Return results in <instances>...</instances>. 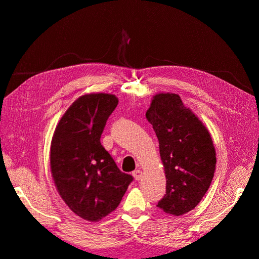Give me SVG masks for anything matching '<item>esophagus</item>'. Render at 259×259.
I'll use <instances>...</instances> for the list:
<instances>
[{
    "instance_id": "obj_1",
    "label": "esophagus",
    "mask_w": 259,
    "mask_h": 259,
    "mask_svg": "<svg viewBox=\"0 0 259 259\" xmlns=\"http://www.w3.org/2000/svg\"><path fill=\"white\" fill-rule=\"evenodd\" d=\"M133 176L136 180H140L142 177V171L141 170H135V171L133 172Z\"/></svg>"
}]
</instances>
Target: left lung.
<instances>
[{
	"label": "left lung",
	"mask_w": 259,
	"mask_h": 259,
	"mask_svg": "<svg viewBox=\"0 0 259 259\" xmlns=\"http://www.w3.org/2000/svg\"><path fill=\"white\" fill-rule=\"evenodd\" d=\"M146 117L159 141L166 175V195L158 207L181 216L205 196L216 169V150L206 125L176 93L152 97Z\"/></svg>",
	"instance_id": "obj_1"
}]
</instances>
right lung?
Returning a JSON list of instances; mask_svg holds the SVG:
<instances>
[{"label":"right lung","instance_id":"1","mask_svg":"<svg viewBox=\"0 0 259 259\" xmlns=\"http://www.w3.org/2000/svg\"><path fill=\"white\" fill-rule=\"evenodd\" d=\"M118 98L87 93L60 119L51 141L50 167L59 195L75 214L99 222L115 210L133 176L121 172L100 138Z\"/></svg>","mask_w":259,"mask_h":259}]
</instances>
